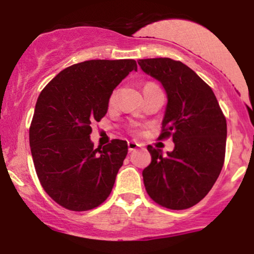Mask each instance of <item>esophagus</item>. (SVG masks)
<instances>
[{
	"label": "esophagus",
	"mask_w": 254,
	"mask_h": 254,
	"mask_svg": "<svg viewBox=\"0 0 254 254\" xmlns=\"http://www.w3.org/2000/svg\"><path fill=\"white\" fill-rule=\"evenodd\" d=\"M138 147H141V144L137 143V142H135V141H129V142H127V148H129V151L136 150Z\"/></svg>",
	"instance_id": "1"
}]
</instances>
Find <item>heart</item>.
Wrapping results in <instances>:
<instances>
[{
    "mask_svg": "<svg viewBox=\"0 0 254 254\" xmlns=\"http://www.w3.org/2000/svg\"><path fill=\"white\" fill-rule=\"evenodd\" d=\"M116 99H117V95H116V93H113L112 95H111V98H110V104L111 105H113L116 103Z\"/></svg>",
    "mask_w": 254,
    "mask_h": 254,
    "instance_id": "b5f03b06",
    "label": "heart"
}]
</instances>
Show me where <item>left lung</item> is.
<instances>
[{
    "label": "left lung",
    "mask_w": 254,
    "mask_h": 254,
    "mask_svg": "<svg viewBox=\"0 0 254 254\" xmlns=\"http://www.w3.org/2000/svg\"><path fill=\"white\" fill-rule=\"evenodd\" d=\"M167 94L162 133L174 149L148 145L151 162L142 176L153 200L173 210L193 206L211 190L224 162L227 123L214 92L192 69L171 58L139 60Z\"/></svg>",
    "instance_id": "8db88e82"
}]
</instances>
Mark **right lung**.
Here are the masks:
<instances>
[{"instance_id":"1","label":"right lung","mask_w":254,"mask_h":254,"mask_svg":"<svg viewBox=\"0 0 254 254\" xmlns=\"http://www.w3.org/2000/svg\"><path fill=\"white\" fill-rule=\"evenodd\" d=\"M131 71L133 60H92L68 66L38 97L30 147L40 184L65 209L86 211L110 196L127 154V141L95 149L93 122L107 113L113 89Z\"/></svg>"}]
</instances>
